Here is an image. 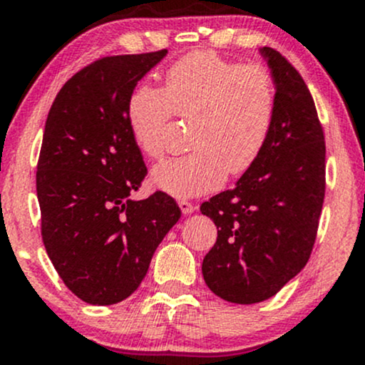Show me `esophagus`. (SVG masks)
Wrapping results in <instances>:
<instances>
[{"instance_id": "34e87169", "label": "esophagus", "mask_w": 365, "mask_h": 365, "mask_svg": "<svg viewBox=\"0 0 365 365\" xmlns=\"http://www.w3.org/2000/svg\"><path fill=\"white\" fill-rule=\"evenodd\" d=\"M178 206L182 209L183 215H192V212L195 211V206L192 202H188V200H180Z\"/></svg>"}]
</instances>
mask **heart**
<instances>
[{"instance_id": "obj_1", "label": "heart", "mask_w": 365, "mask_h": 365, "mask_svg": "<svg viewBox=\"0 0 365 365\" xmlns=\"http://www.w3.org/2000/svg\"><path fill=\"white\" fill-rule=\"evenodd\" d=\"M276 108L269 68L194 51L166 70L163 89L137 86L125 113L132 140L150 159L165 153L163 135L171 116L192 118L188 145L194 149L159 163L150 173L154 187L183 199L216 190L226 173L252 168L273 132Z\"/></svg>"}]
</instances>
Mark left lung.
Here are the masks:
<instances>
[{
	"instance_id": "obj_1",
	"label": "left lung",
	"mask_w": 365,
	"mask_h": 365,
	"mask_svg": "<svg viewBox=\"0 0 365 365\" xmlns=\"http://www.w3.org/2000/svg\"><path fill=\"white\" fill-rule=\"evenodd\" d=\"M259 53L276 82L278 108L261 158L235 188L200 206L217 226L204 282L233 304H257L295 278L311 257L326 188L324 133L300 73L273 48Z\"/></svg>"
}]
</instances>
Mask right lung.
I'll use <instances>...</instances> for the list:
<instances>
[{"label":"right lung","instance_id":"add662e5","mask_svg":"<svg viewBox=\"0 0 365 365\" xmlns=\"http://www.w3.org/2000/svg\"><path fill=\"white\" fill-rule=\"evenodd\" d=\"M166 53L91 63L61 87L46 120L36 175L41 233L63 283L87 304L132 295L182 216L165 192L130 197L148 168L130 135L127 99Z\"/></svg>","mask_w":365,"mask_h":365}]
</instances>
